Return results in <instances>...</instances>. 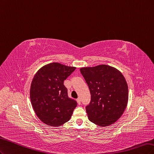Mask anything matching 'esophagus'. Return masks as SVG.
Masks as SVG:
<instances>
[{"label": "esophagus", "instance_id": "obj_1", "mask_svg": "<svg viewBox=\"0 0 154 154\" xmlns=\"http://www.w3.org/2000/svg\"><path fill=\"white\" fill-rule=\"evenodd\" d=\"M77 103H78V104H79V105H80L81 104V98H78L77 99Z\"/></svg>", "mask_w": 154, "mask_h": 154}]
</instances>
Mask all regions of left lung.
<instances>
[{
  "label": "left lung",
  "instance_id": "8db88e82",
  "mask_svg": "<svg viewBox=\"0 0 154 154\" xmlns=\"http://www.w3.org/2000/svg\"><path fill=\"white\" fill-rule=\"evenodd\" d=\"M91 93L86 107L89 120L100 127L110 125L121 117L127 105L128 86L117 69L102 64L80 69Z\"/></svg>",
  "mask_w": 154,
  "mask_h": 154
}]
</instances>
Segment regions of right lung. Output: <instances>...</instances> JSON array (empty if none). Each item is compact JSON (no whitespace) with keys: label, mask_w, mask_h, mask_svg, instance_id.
<instances>
[{"label":"right lung","mask_w":154,"mask_h":154,"mask_svg":"<svg viewBox=\"0 0 154 154\" xmlns=\"http://www.w3.org/2000/svg\"><path fill=\"white\" fill-rule=\"evenodd\" d=\"M76 69L58 63L45 65L31 82L30 98L39 120L48 125L61 126L70 120L77 102L69 98L64 81Z\"/></svg>","instance_id":"1"}]
</instances>
